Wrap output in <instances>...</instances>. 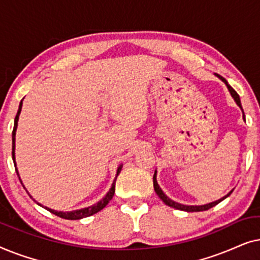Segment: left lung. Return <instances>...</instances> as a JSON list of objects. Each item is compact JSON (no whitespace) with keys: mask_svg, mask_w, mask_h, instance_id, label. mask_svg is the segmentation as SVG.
<instances>
[{"mask_svg":"<svg viewBox=\"0 0 260 260\" xmlns=\"http://www.w3.org/2000/svg\"><path fill=\"white\" fill-rule=\"evenodd\" d=\"M216 76H218V77L220 78V79H221V80L223 81V83L226 84V86H227V88H229L230 93H231V95H232V97H233L234 102H236V103H237V105L239 106V108H240L241 110H243V108H241V103H240L239 94H238L237 92L234 91L233 88L230 86L229 83H227L225 78L220 77L219 74H216ZM243 113H244V111H243ZM152 180H154V189H155V191H156V194L158 195V198L161 199V200H162L163 202H165V204H166L167 206H169V207H173V208H175V209H180V211H184V212H202V211H207V209L212 208V207H214V206L218 205L219 202H221L222 200H225V199H226L227 197H230L231 193H232V191H233V190H231L230 193L227 194V195H225V197H223V198L219 199V200H216V201L209 202V204L201 205V206H187V205H182V204H179V202L173 201L172 199H169L168 197H167V195H166L165 193H163V190H162L161 188H159V186H158L157 180H156V172H155V174H154V177H152Z\"/></svg>","mask_w":260,"mask_h":260,"instance_id":"obj_1","label":"left lung"}]
</instances>
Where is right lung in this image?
I'll use <instances>...</instances> for the list:
<instances>
[{"mask_svg": "<svg viewBox=\"0 0 260 260\" xmlns=\"http://www.w3.org/2000/svg\"><path fill=\"white\" fill-rule=\"evenodd\" d=\"M21 109H22V101L20 103V106H19V111L16 113V117H15V120H14V129H13V151H12V155H13V161H14V166H15V170L17 173V176H19V172H17V168H16V162H15V135H16V129H17V120H19V116L21 113ZM122 167L123 165H119L118 169H117V175H116V179L113 181L111 188H110V190L108 191V194L105 195L104 198L102 199L101 201H98L97 204L90 206V207H86V208H81V209H77V211H71V212H58V211H54V209H51L48 207H45L47 211H49L53 214L60 216V218L62 219H67V220H79V219H83V218H86V216H90V215H93L95 213H98L99 211H102L103 208L105 207L106 205L109 204L110 200H111L113 194H115V188H116V180H117V176H118V174L120 173V170H122ZM20 179V176H19ZM21 181V179H20ZM21 183H22V181H21ZM23 186V184H22ZM24 187V186H23ZM30 197V195H29ZM31 198V197H30ZM33 199V198H31ZM39 206H42L41 204H39L37 202ZM44 207V206H42Z\"/></svg>", "mask_w": 260, "mask_h": 260, "instance_id": "1", "label": "right lung"}]
</instances>
